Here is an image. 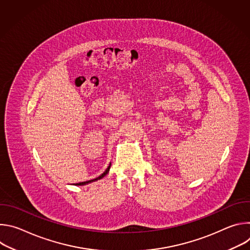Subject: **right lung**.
Returning a JSON list of instances; mask_svg holds the SVG:
<instances>
[{"mask_svg":"<svg viewBox=\"0 0 250 250\" xmlns=\"http://www.w3.org/2000/svg\"><path fill=\"white\" fill-rule=\"evenodd\" d=\"M110 168H111V164H110V166L105 169V171L101 175V176H99L98 178H96V179H93V180H89V181H86V182H82V183H78V184H76V185H78V186H83V185H86V184H89V183H92V182H95V181H97V180H100V179H102V178H104L106 174L109 173V171H110Z\"/></svg>","mask_w":250,"mask_h":250,"instance_id":"right-lung-1","label":"right lung"}]
</instances>
